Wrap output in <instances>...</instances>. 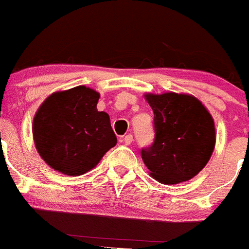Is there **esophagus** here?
I'll return each mask as SVG.
<instances>
[{
    "mask_svg": "<svg viewBox=\"0 0 249 249\" xmlns=\"http://www.w3.org/2000/svg\"><path fill=\"white\" fill-rule=\"evenodd\" d=\"M132 142H133V136H132L131 133H129V135H127V136H124V137H123V143L127 144V146H129V144H131Z\"/></svg>",
    "mask_w": 249,
    "mask_h": 249,
    "instance_id": "34e87169",
    "label": "esophagus"
}]
</instances>
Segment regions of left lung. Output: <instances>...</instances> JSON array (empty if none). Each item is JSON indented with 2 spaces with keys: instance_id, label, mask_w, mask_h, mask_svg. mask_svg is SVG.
I'll return each instance as SVG.
<instances>
[{
  "instance_id": "left-lung-1",
  "label": "left lung",
  "mask_w": 249,
  "mask_h": 249,
  "mask_svg": "<svg viewBox=\"0 0 249 249\" xmlns=\"http://www.w3.org/2000/svg\"><path fill=\"white\" fill-rule=\"evenodd\" d=\"M146 100L155 114V140L141 149L144 164L160 183L188 181L212 156L215 143L212 116L188 94H146Z\"/></svg>"
}]
</instances>
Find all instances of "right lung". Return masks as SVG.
I'll return each instance as SVG.
<instances>
[{
	"instance_id": "obj_1",
	"label": "right lung",
	"mask_w": 249,
	"mask_h": 249,
	"mask_svg": "<svg viewBox=\"0 0 249 249\" xmlns=\"http://www.w3.org/2000/svg\"><path fill=\"white\" fill-rule=\"evenodd\" d=\"M98 98V92L77 86L51 94L41 105L32 132L48 166L67 176L83 175L116 146L109 116L97 111Z\"/></svg>"
}]
</instances>
